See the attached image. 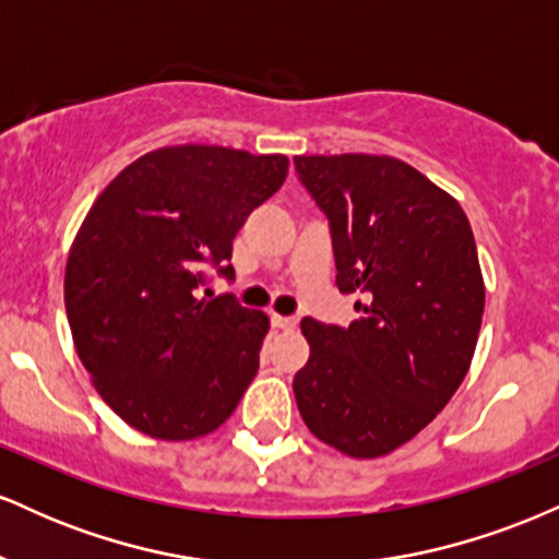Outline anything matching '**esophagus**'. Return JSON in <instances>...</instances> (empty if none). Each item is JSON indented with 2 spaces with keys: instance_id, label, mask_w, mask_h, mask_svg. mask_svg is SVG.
Listing matches in <instances>:
<instances>
[{
  "instance_id": "esophagus-1",
  "label": "esophagus",
  "mask_w": 559,
  "mask_h": 559,
  "mask_svg": "<svg viewBox=\"0 0 559 559\" xmlns=\"http://www.w3.org/2000/svg\"><path fill=\"white\" fill-rule=\"evenodd\" d=\"M271 323L275 325V329H294V325H297V318H288V316H271Z\"/></svg>"
}]
</instances>
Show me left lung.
Listing matches in <instances>:
<instances>
[{
    "label": "left lung",
    "mask_w": 559,
    "mask_h": 559,
    "mask_svg": "<svg viewBox=\"0 0 559 559\" xmlns=\"http://www.w3.org/2000/svg\"><path fill=\"white\" fill-rule=\"evenodd\" d=\"M329 217L336 286L360 318L301 320L310 360L294 376L301 420L349 457H381L431 423L471 368L484 278L457 202L394 157H294Z\"/></svg>",
    "instance_id": "left-lung-1"
}]
</instances>
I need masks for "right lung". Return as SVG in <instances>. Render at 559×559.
Segmentation results:
<instances>
[{"label":"right lung","instance_id":"obj_1","mask_svg":"<svg viewBox=\"0 0 559 559\" xmlns=\"http://www.w3.org/2000/svg\"><path fill=\"white\" fill-rule=\"evenodd\" d=\"M286 170L284 155L165 146L88 210L68 258V323L99 396L136 431L163 441L215 431L252 383L267 316L234 294L197 292L210 271L234 278L230 241Z\"/></svg>","mask_w":559,"mask_h":559}]
</instances>
